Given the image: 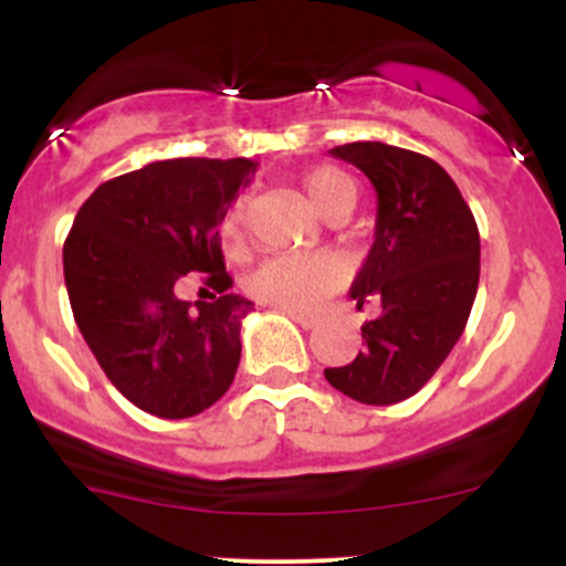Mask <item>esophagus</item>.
I'll list each match as a JSON object with an SVG mask.
<instances>
[{
	"mask_svg": "<svg viewBox=\"0 0 566 566\" xmlns=\"http://www.w3.org/2000/svg\"><path fill=\"white\" fill-rule=\"evenodd\" d=\"M290 319L301 324L303 329H314V327H319V316H308V314H290Z\"/></svg>",
	"mask_w": 566,
	"mask_h": 566,
	"instance_id": "34e87169",
	"label": "esophagus"
}]
</instances>
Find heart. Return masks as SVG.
<instances>
[{
    "label": "heart",
    "instance_id": "heart-1",
    "mask_svg": "<svg viewBox=\"0 0 566 566\" xmlns=\"http://www.w3.org/2000/svg\"><path fill=\"white\" fill-rule=\"evenodd\" d=\"M303 188L311 205L324 218H346L356 205V186L337 167H314L303 175ZM247 199H233L220 220V244L229 255L239 258L247 250ZM343 282V269L329 255H279L269 258L250 271L244 290L252 301L271 308L305 314L314 311L324 297L333 295Z\"/></svg>",
    "mask_w": 566,
    "mask_h": 566
}]
</instances>
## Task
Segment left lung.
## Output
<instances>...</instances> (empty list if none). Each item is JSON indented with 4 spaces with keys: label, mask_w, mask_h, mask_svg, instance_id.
<instances>
[{
    "label": "left lung",
    "mask_w": 566,
    "mask_h": 566,
    "mask_svg": "<svg viewBox=\"0 0 566 566\" xmlns=\"http://www.w3.org/2000/svg\"><path fill=\"white\" fill-rule=\"evenodd\" d=\"M329 154L359 167L378 193L375 242L350 297L382 311L361 327L365 350L324 378L361 405H396L433 378L463 335L479 287L476 220L444 167L423 154L378 140Z\"/></svg>",
    "instance_id": "1"
}]
</instances>
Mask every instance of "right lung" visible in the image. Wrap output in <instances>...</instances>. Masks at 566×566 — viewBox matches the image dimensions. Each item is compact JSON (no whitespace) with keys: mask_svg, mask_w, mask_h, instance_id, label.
I'll list each match as a JSON object with an SVG mask.
<instances>
[{"mask_svg":"<svg viewBox=\"0 0 566 566\" xmlns=\"http://www.w3.org/2000/svg\"><path fill=\"white\" fill-rule=\"evenodd\" d=\"M250 159H167L106 180L76 212L63 244L71 311L106 378L143 412L193 418L231 388L250 301L233 295L220 220ZM186 273L217 292L177 297Z\"/></svg>","mask_w":566,"mask_h":566,"instance_id":"obj_1","label":"right lung"}]
</instances>
